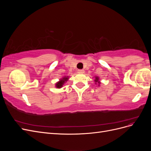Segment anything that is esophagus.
<instances>
[{
  "instance_id": "esophagus-1",
  "label": "esophagus",
  "mask_w": 151,
  "mask_h": 151,
  "mask_svg": "<svg viewBox=\"0 0 151 151\" xmlns=\"http://www.w3.org/2000/svg\"><path fill=\"white\" fill-rule=\"evenodd\" d=\"M77 72H78L79 74H83V73L84 72V70H77Z\"/></svg>"
}]
</instances>
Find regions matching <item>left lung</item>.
<instances>
[{"instance_id": "obj_1", "label": "left lung", "mask_w": 151, "mask_h": 151, "mask_svg": "<svg viewBox=\"0 0 151 151\" xmlns=\"http://www.w3.org/2000/svg\"><path fill=\"white\" fill-rule=\"evenodd\" d=\"M94 81L96 82V84L98 83V84H99H99H100V82H99V77H95V80H94Z\"/></svg>"}]
</instances>
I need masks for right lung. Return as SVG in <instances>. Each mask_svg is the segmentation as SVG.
I'll list each match as a JSON object with an SVG mask.
<instances>
[{"mask_svg":"<svg viewBox=\"0 0 151 151\" xmlns=\"http://www.w3.org/2000/svg\"><path fill=\"white\" fill-rule=\"evenodd\" d=\"M68 79V77H63L62 79H61L60 81H59L58 82H57V83H56L55 84V86L56 88H61L63 86V85L64 84V83H65V82H67V81Z\"/></svg>","mask_w":151,"mask_h":151,"instance_id":"obj_1","label":"right lung"}]
</instances>
